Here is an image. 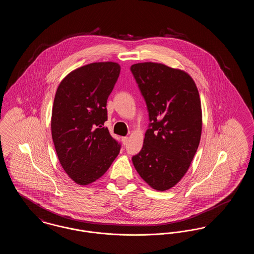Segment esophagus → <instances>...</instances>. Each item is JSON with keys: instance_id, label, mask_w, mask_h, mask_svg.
I'll return each mask as SVG.
<instances>
[{"instance_id": "34e87169", "label": "esophagus", "mask_w": 254, "mask_h": 254, "mask_svg": "<svg viewBox=\"0 0 254 254\" xmlns=\"http://www.w3.org/2000/svg\"><path fill=\"white\" fill-rule=\"evenodd\" d=\"M122 142L124 145H127L128 143V137H122Z\"/></svg>"}]
</instances>
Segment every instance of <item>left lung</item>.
Returning a JSON list of instances; mask_svg holds the SVG:
<instances>
[{
    "label": "left lung",
    "instance_id": "left-lung-1",
    "mask_svg": "<svg viewBox=\"0 0 254 254\" xmlns=\"http://www.w3.org/2000/svg\"><path fill=\"white\" fill-rule=\"evenodd\" d=\"M130 70L145 99L149 125L134 168L151 188L165 191L181 180L197 151L202 109L192 78L163 64L139 63Z\"/></svg>",
    "mask_w": 254,
    "mask_h": 254
}]
</instances>
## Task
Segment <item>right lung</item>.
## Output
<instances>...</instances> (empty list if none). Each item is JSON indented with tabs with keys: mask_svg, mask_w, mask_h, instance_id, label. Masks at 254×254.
I'll return each mask as SVG.
<instances>
[{
	"mask_svg": "<svg viewBox=\"0 0 254 254\" xmlns=\"http://www.w3.org/2000/svg\"><path fill=\"white\" fill-rule=\"evenodd\" d=\"M120 70L117 63H92L69 73L57 88L52 140L63 169L78 185L96 181L120 152V143L104 127L107 101Z\"/></svg>",
	"mask_w": 254,
	"mask_h": 254,
	"instance_id": "add662e5",
	"label": "right lung"
}]
</instances>
